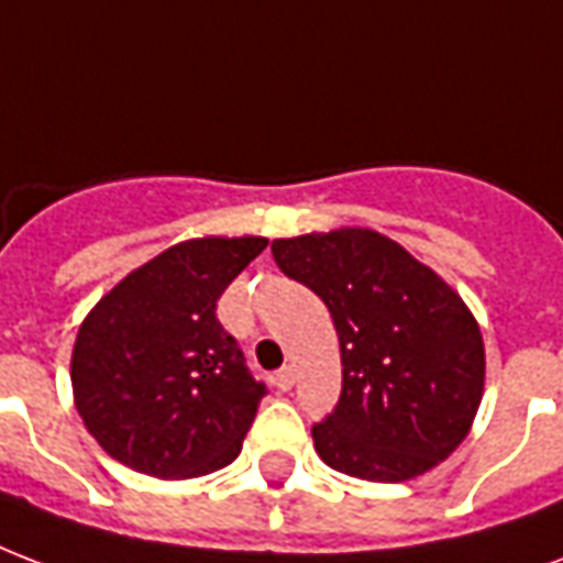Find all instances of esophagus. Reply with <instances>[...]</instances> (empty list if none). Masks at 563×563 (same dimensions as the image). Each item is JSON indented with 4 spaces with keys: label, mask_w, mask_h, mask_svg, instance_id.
I'll return each mask as SVG.
<instances>
[{
    "label": "esophagus",
    "mask_w": 563,
    "mask_h": 563,
    "mask_svg": "<svg viewBox=\"0 0 563 563\" xmlns=\"http://www.w3.org/2000/svg\"><path fill=\"white\" fill-rule=\"evenodd\" d=\"M294 383H297V374H294V367L290 365L282 367V371L276 374V388H282V391H290Z\"/></svg>",
    "instance_id": "esophagus-1"
}]
</instances>
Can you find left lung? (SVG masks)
Returning a JSON list of instances; mask_svg holds the SVG:
<instances>
[{
  "mask_svg": "<svg viewBox=\"0 0 563 563\" xmlns=\"http://www.w3.org/2000/svg\"><path fill=\"white\" fill-rule=\"evenodd\" d=\"M285 276L311 287L341 344V400L311 430L335 472L397 484L448 460L484 397V338L445 278L371 228L273 240Z\"/></svg>",
  "mask_w": 563,
  "mask_h": 563,
  "instance_id": "left-lung-1",
  "label": "left lung"
}]
</instances>
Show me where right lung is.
<instances>
[{
    "label": "right lung",
    "mask_w": 563,
    "mask_h": 563,
    "mask_svg": "<svg viewBox=\"0 0 563 563\" xmlns=\"http://www.w3.org/2000/svg\"><path fill=\"white\" fill-rule=\"evenodd\" d=\"M266 236H196L118 282L76 332L74 404L97 445L142 475L180 481L236 460L264 383L217 302Z\"/></svg>",
    "instance_id": "add662e5"
}]
</instances>
